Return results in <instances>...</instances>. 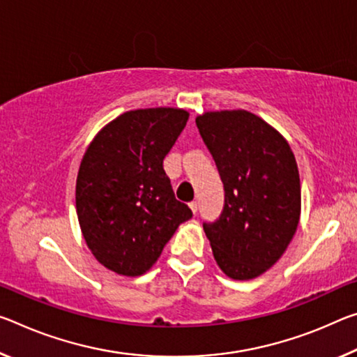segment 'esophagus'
<instances>
[{
    "mask_svg": "<svg viewBox=\"0 0 357 357\" xmlns=\"http://www.w3.org/2000/svg\"><path fill=\"white\" fill-rule=\"evenodd\" d=\"M189 206H190V209H192V213L197 214V209H199V203H197V202H190Z\"/></svg>",
    "mask_w": 357,
    "mask_h": 357,
    "instance_id": "34e87169",
    "label": "esophagus"
}]
</instances>
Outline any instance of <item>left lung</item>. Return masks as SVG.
Here are the masks:
<instances>
[{"instance_id":"8db88e82","label":"left lung","mask_w":357,"mask_h":357,"mask_svg":"<svg viewBox=\"0 0 357 357\" xmlns=\"http://www.w3.org/2000/svg\"><path fill=\"white\" fill-rule=\"evenodd\" d=\"M222 179L219 219L203 222L218 265L231 280H252L278 262L301 219V178L291 146L245 109L195 119Z\"/></svg>"}]
</instances>
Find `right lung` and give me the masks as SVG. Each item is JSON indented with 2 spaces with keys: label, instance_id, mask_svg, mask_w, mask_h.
<instances>
[{
  "label": "right lung",
  "instance_id": "right-lung-1",
  "mask_svg": "<svg viewBox=\"0 0 357 357\" xmlns=\"http://www.w3.org/2000/svg\"><path fill=\"white\" fill-rule=\"evenodd\" d=\"M188 119L176 107L123 112L100 130L82 157L79 225L95 259L119 275L146 273L178 225L192 218L163 169Z\"/></svg>",
  "mask_w": 357,
  "mask_h": 357
}]
</instances>
